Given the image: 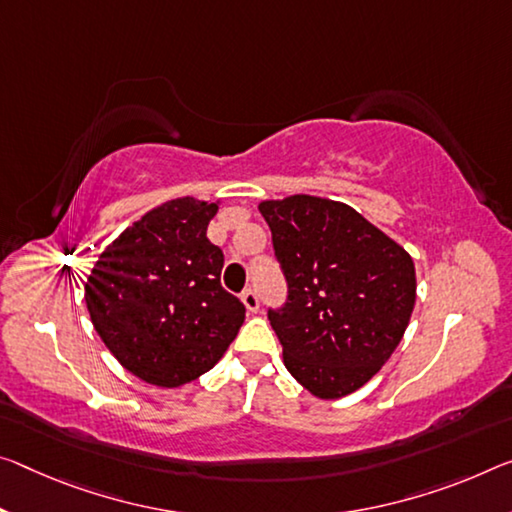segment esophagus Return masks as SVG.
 <instances>
[{
    "instance_id": "esophagus-1",
    "label": "esophagus",
    "mask_w": 512,
    "mask_h": 512,
    "mask_svg": "<svg viewBox=\"0 0 512 512\" xmlns=\"http://www.w3.org/2000/svg\"><path fill=\"white\" fill-rule=\"evenodd\" d=\"M241 300H243V305H246V310L248 312H259V298H257V294H255V291L253 289H246V291H243V294H241Z\"/></svg>"
}]
</instances>
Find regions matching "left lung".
<instances>
[{
    "label": "left lung",
    "mask_w": 512,
    "mask_h": 512,
    "mask_svg": "<svg viewBox=\"0 0 512 512\" xmlns=\"http://www.w3.org/2000/svg\"><path fill=\"white\" fill-rule=\"evenodd\" d=\"M289 300L269 321L287 371L316 399L367 385L392 358L417 300L415 262L346 202L262 200Z\"/></svg>",
    "instance_id": "8db88e82"
}]
</instances>
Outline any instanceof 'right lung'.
<instances>
[{"instance_id": "add662e5", "label": "right lung", "mask_w": 512, "mask_h": 512, "mask_svg": "<svg viewBox=\"0 0 512 512\" xmlns=\"http://www.w3.org/2000/svg\"><path fill=\"white\" fill-rule=\"evenodd\" d=\"M218 205L182 196L150 209L102 250L86 278L93 328L143 383L196 380L246 319L241 300L221 287V248L207 239Z\"/></svg>"}]
</instances>
